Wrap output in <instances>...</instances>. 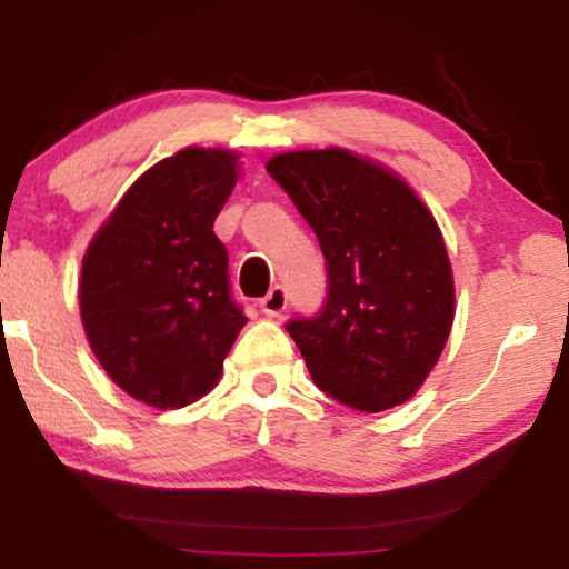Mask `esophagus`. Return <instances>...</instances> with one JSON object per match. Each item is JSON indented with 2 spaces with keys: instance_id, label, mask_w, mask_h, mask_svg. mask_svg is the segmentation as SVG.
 Segmentation results:
<instances>
[{
  "instance_id": "esophagus-1",
  "label": "esophagus",
  "mask_w": 569,
  "mask_h": 569,
  "mask_svg": "<svg viewBox=\"0 0 569 569\" xmlns=\"http://www.w3.org/2000/svg\"><path fill=\"white\" fill-rule=\"evenodd\" d=\"M261 313L263 316H269V318H277V316H282L284 313V308H287V290L284 287H271L269 290V295L267 298H261Z\"/></svg>"
}]
</instances>
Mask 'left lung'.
Wrapping results in <instances>:
<instances>
[{
	"mask_svg": "<svg viewBox=\"0 0 569 569\" xmlns=\"http://www.w3.org/2000/svg\"><path fill=\"white\" fill-rule=\"evenodd\" d=\"M321 243L329 292L284 329L310 378L345 407L386 411L411 399L446 347L456 313L440 228L391 170L349 150L267 162Z\"/></svg>",
	"mask_w": 569,
	"mask_h": 569,
	"instance_id": "8db88e82",
	"label": "left lung"
}]
</instances>
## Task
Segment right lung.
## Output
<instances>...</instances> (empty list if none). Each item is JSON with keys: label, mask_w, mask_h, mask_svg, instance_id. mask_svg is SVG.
<instances>
[{"label": "right lung", "mask_w": 569, "mask_h": 569, "mask_svg": "<svg viewBox=\"0 0 569 569\" xmlns=\"http://www.w3.org/2000/svg\"><path fill=\"white\" fill-rule=\"evenodd\" d=\"M238 154L186 147L123 193L82 259L80 313L98 362L154 409L201 399L248 318L212 224Z\"/></svg>", "instance_id": "add662e5"}]
</instances>
